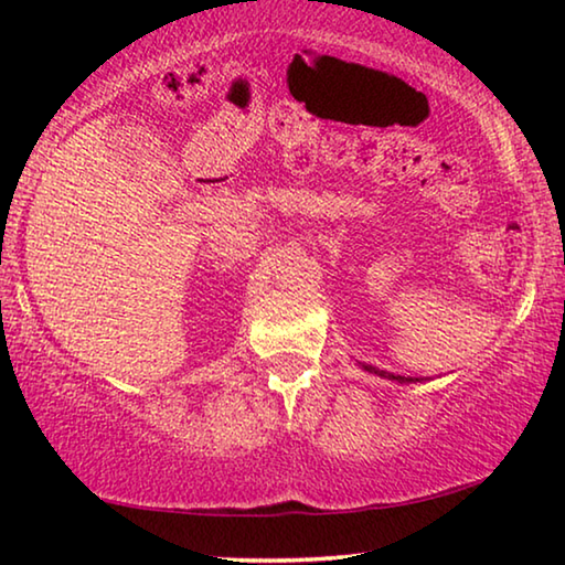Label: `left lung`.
Segmentation results:
<instances>
[{"mask_svg": "<svg viewBox=\"0 0 565 565\" xmlns=\"http://www.w3.org/2000/svg\"><path fill=\"white\" fill-rule=\"evenodd\" d=\"M366 371H374V374H379V376H384V379H391V381H401V384H406V381H418V379H408V376H394V374H386V371H379V369H374V366H363Z\"/></svg>", "mask_w": 565, "mask_h": 565, "instance_id": "obj_1", "label": "left lung"}]
</instances>
